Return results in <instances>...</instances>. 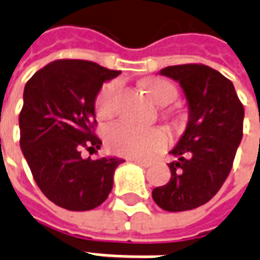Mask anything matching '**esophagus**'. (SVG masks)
<instances>
[{"label": "esophagus", "mask_w": 260, "mask_h": 260, "mask_svg": "<svg viewBox=\"0 0 260 260\" xmlns=\"http://www.w3.org/2000/svg\"><path fill=\"white\" fill-rule=\"evenodd\" d=\"M132 161H134L135 164H138V166L144 167V168H147V167L151 166V162H149V161H144V159H132Z\"/></svg>", "instance_id": "esophagus-1"}]
</instances>
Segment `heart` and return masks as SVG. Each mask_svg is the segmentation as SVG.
Returning a JSON list of instances; mask_svg holds the SVG:
<instances>
[{"mask_svg": "<svg viewBox=\"0 0 260 260\" xmlns=\"http://www.w3.org/2000/svg\"><path fill=\"white\" fill-rule=\"evenodd\" d=\"M148 96L161 106L171 103L177 98L174 85L164 79H151L145 83ZM119 89L118 80H111L101 87L94 101V111L99 118H109L113 113L115 96ZM108 148L122 157L147 159L162 151L170 142V135L162 128H139L126 122H116L105 131Z\"/></svg>", "mask_w": 260, "mask_h": 260, "instance_id": "obj_1", "label": "heart"}]
</instances>
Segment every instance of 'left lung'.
<instances>
[{"instance_id": "left-lung-1", "label": "left lung", "mask_w": 260, "mask_h": 260, "mask_svg": "<svg viewBox=\"0 0 260 260\" xmlns=\"http://www.w3.org/2000/svg\"><path fill=\"white\" fill-rule=\"evenodd\" d=\"M183 87L188 123L170 154L171 178L152 190L167 211H185L211 200L226 181L243 137L245 109L233 83L204 64L168 66L159 72Z\"/></svg>"}]
</instances>
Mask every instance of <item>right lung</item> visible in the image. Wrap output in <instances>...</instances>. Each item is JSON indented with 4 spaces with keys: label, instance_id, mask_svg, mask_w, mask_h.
<instances>
[{
    "label": "right lung",
    "instance_id": "right-lung-1",
    "mask_svg": "<svg viewBox=\"0 0 260 260\" xmlns=\"http://www.w3.org/2000/svg\"><path fill=\"white\" fill-rule=\"evenodd\" d=\"M87 60H56L36 72L24 87L20 147L34 181L50 202L72 211L101 206L113 185V173L123 159L82 158L96 151L94 101L103 82L116 77Z\"/></svg>",
    "mask_w": 260,
    "mask_h": 260
}]
</instances>
